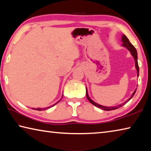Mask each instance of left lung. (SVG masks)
Masks as SVG:
<instances>
[{
  "instance_id": "left-lung-1",
  "label": "left lung",
  "mask_w": 151,
  "mask_h": 151,
  "mask_svg": "<svg viewBox=\"0 0 151 151\" xmlns=\"http://www.w3.org/2000/svg\"><path fill=\"white\" fill-rule=\"evenodd\" d=\"M121 42H122V47H125L127 48V49L129 50L130 51V52H131V55L132 56V57L134 58V63H135V68H136V70H137V76H139V65H138V57H137V52L136 48H135L134 46L132 45L131 42H130L129 40L128 39V38L124 35H122ZM136 91H137V89H135V91L133 92V93L132 94L131 96L130 97L129 99H127L126 101L124 102L123 103L120 104H119L118 106H106L101 105V104H99L98 103H95V102L92 100L90 97H89L88 94V89L86 87V97H87V99H88V100L89 101V102H90L91 103L93 104V105H94L96 107H98V108L101 109L102 110H104V111H111V110L117 109L120 108V107H121L122 106H123L124 104H126L128 101H129L132 98V97H133L135 93H136Z\"/></svg>"
}]
</instances>
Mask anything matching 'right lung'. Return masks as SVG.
<instances>
[{
    "instance_id": "obj_1",
    "label": "right lung",
    "mask_w": 151,
    "mask_h": 151,
    "mask_svg": "<svg viewBox=\"0 0 151 151\" xmlns=\"http://www.w3.org/2000/svg\"><path fill=\"white\" fill-rule=\"evenodd\" d=\"M63 96H62V98H63ZM60 100H61V99H60ZM60 100H59L58 101H57V103H55V104H53L52 105H51V106H48V107H46V108H37V109H35V108H32V109H35V110H37V111H45V110H46V109H50V108H51V107H52L53 106H55V105H56V104H57V103H58V102H59Z\"/></svg>"
}]
</instances>
